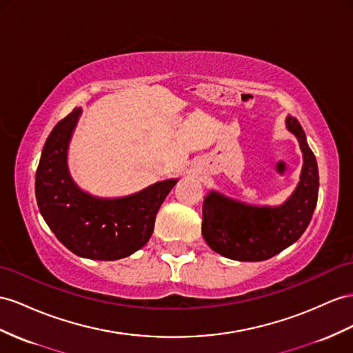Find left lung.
<instances>
[{
    "label": "left lung",
    "mask_w": 353,
    "mask_h": 353,
    "mask_svg": "<svg viewBox=\"0 0 353 353\" xmlns=\"http://www.w3.org/2000/svg\"><path fill=\"white\" fill-rule=\"evenodd\" d=\"M288 130L300 141L304 164L289 200L279 207H255L210 192L203 203V237L214 252L236 261H264L303 236L318 203V164L300 122L288 116Z\"/></svg>",
    "instance_id": "left-lung-1"
}]
</instances>
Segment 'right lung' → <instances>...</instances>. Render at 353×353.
<instances>
[{
	"label": "right lung",
	"instance_id": "right-lung-1",
	"mask_svg": "<svg viewBox=\"0 0 353 353\" xmlns=\"http://www.w3.org/2000/svg\"><path fill=\"white\" fill-rule=\"evenodd\" d=\"M79 116L80 108H74L44 143L35 174L40 213L57 239L79 256L98 261L130 256L149 241L159 207L177 180H164L116 200L80 191L67 167L68 141Z\"/></svg>",
	"mask_w": 353,
	"mask_h": 353
}]
</instances>
